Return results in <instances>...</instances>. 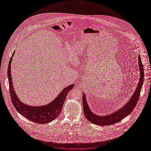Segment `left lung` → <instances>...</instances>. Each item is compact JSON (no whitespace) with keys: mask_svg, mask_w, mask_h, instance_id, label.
Instances as JSON below:
<instances>
[{"mask_svg":"<svg viewBox=\"0 0 151 151\" xmlns=\"http://www.w3.org/2000/svg\"><path fill=\"white\" fill-rule=\"evenodd\" d=\"M139 60V67L140 70V78L139 81L137 85V88L135 90V91L130 97L129 101L124 104L123 107L117 110V111H114L110 114L106 116H98L94 114L90 110L89 106L87 104L86 95L84 93H83V110L86 119L89 120L90 122L100 126H106L111 125L117 123L122 120L123 118L127 116L134 109V107L136 105L137 100L140 96L141 88L143 85V77H144V71L142 63L140 56L138 57Z\"/></svg>","mask_w":151,"mask_h":151,"instance_id":"1","label":"left lung"}]
</instances>
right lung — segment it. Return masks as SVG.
I'll list each match as a JSON object with an SVG mask.
<instances>
[{
    "instance_id": "obj_1",
    "label": "right lung",
    "mask_w": 151,
    "mask_h": 151,
    "mask_svg": "<svg viewBox=\"0 0 151 151\" xmlns=\"http://www.w3.org/2000/svg\"><path fill=\"white\" fill-rule=\"evenodd\" d=\"M14 53L15 52H14L11 58H10L8 68L9 91L14 107L16 108L17 110L24 117L34 122L40 124H45L54 120L61 113L67 93L73 88V87H74V85L71 84L70 86H68L64 88L57 97L48 104L35 107L24 104L17 97L14 90L12 81V79L11 73V65Z\"/></svg>"
}]
</instances>
